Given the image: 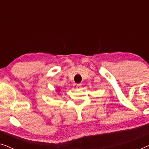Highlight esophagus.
<instances>
[{"mask_svg":"<svg viewBox=\"0 0 149 149\" xmlns=\"http://www.w3.org/2000/svg\"><path fill=\"white\" fill-rule=\"evenodd\" d=\"M77 89H80L81 88V83H79V84H77Z\"/></svg>","mask_w":149,"mask_h":149,"instance_id":"obj_1","label":"esophagus"}]
</instances>
